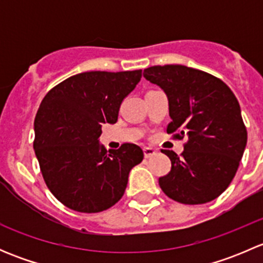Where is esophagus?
<instances>
[{
  "label": "esophagus",
  "mask_w": 263,
  "mask_h": 263,
  "mask_svg": "<svg viewBox=\"0 0 263 263\" xmlns=\"http://www.w3.org/2000/svg\"><path fill=\"white\" fill-rule=\"evenodd\" d=\"M156 154V150L155 148H153V147H144V155H145V158H151V156L153 155H155Z\"/></svg>",
  "instance_id": "34e87169"
}]
</instances>
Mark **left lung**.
<instances>
[{"mask_svg":"<svg viewBox=\"0 0 263 263\" xmlns=\"http://www.w3.org/2000/svg\"><path fill=\"white\" fill-rule=\"evenodd\" d=\"M144 78L164 90L174 139L188 137L181 156L163 150L172 161L159 185L172 200L200 205L219 197L234 178L247 145V129L237 98L224 81L182 65L153 66Z\"/></svg>","mask_w":263,"mask_h":263,"instance_id":"8db88e82","label":"left lung"}]
</instances>
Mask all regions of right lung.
I'll list each match as a JSON object with an SVG mask.
<instances>
[{
    "mask_svg": "<svg viewBox=\"0 0 263 263\" xmlns=\"http://www.w3.org/2000/svg\"><path fill=\"white\" fill-rule=\"evenodd\" d=\"M141 70L78 73L50 89L34 121V151L55 198L79 213H100L123 196L129 171L144 159L141 147L99 144L103 123H116L124 98Z\"/></svg>",
    "mask_w": 263,
    "mask_h": 263,
    "instance_id": "obj_1",
    "label": "right lung"
}]
</instances>
